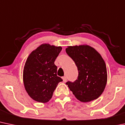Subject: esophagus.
I'll list each match as a JSON object with an SVG mask.
<instances>
[{
    "mask_svg": "<svg viewBox=\"0 0 125 125\" xmlns=\"http://www.w3.org/2000/svg\"><path fill=\"white\" fill-rule=\"evenodd\" d=\"M63 81L64 83H66V82L67 78H66V76H63Z\"/></svg>",
    "mask_w": 125,
    "mask_h": 125,
    "instance_id": "esophagus-1",
    "label": "esophagus"
}]
</instances>
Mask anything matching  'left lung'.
<instances>
[{
    "label": "left lung",
    "mask_w": 125,
    "mask_h": 125,
    "mask_svg": "<svg viewBox=\"0 0 125 125\" xmlns=\"http://www.w3.org/2000/svg\"><path fill=\"white\" fill-rule=\"evenodd\" d=\"M66 52L78 71V79L66 84L81 102L98 98L103 93L107 81L106 65L100 54L88 45L68 46Z\"/></svg>",
    "instance_id": "1"
}]
</instances>
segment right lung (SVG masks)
<instances>
[{"instance_id":"right-lung-1","label":"right lung","mask_w":125,"mask_h":125,"mask_svg":"<svg viewBox=\"0 0 125 125\" xmlns=\"http://www.w3.org/2000/svg\"><path fill=\"white\" fill-rule=\"evenodd\" d=\"M62 49L60 46L44 43L28 56L23 71V82L26 91L34 100L48 102L58 83L62 81L57 76V66L54 65Z\"/></svg>"}]
</instances>
